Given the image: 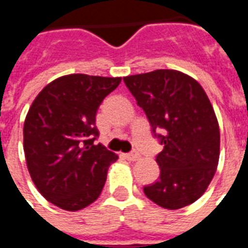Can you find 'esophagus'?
<instances>
[{"label":"esophagus","mask_w":248,"mask_h":248,"mask_svg":"<svg viewBox=\"0 0 248 248\" xmlns=\"http://www.w3.org/2000/svg\"><path fill=\"white\" fill-rule=\"evenodd\" d=\"M124 158L127 159V161H138V158H140V154L138 153H129V154H124Z\"/></svg>","instance_id":"obj_1"}]
</instances>
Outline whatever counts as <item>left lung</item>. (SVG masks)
Masks as SVG:
<instances>
[{
	"mask_svg": "<svg viewBox=\"0 0 248 248\" xmlns=\"http://www.w3.org/2000/svg\"><path fill=\"white\" fill-rule=\"evenodd\" d=\"M124 82L163 145L155 159L159 179L143 192L167 210L191 204L207 190L219 162V124L207 94L192 77L170 69L124 77Z\"/></svg>",
	"mask_w": 248,
	"mask_h": 248,
	"instance_id": "left-lung-1",
	"label": "left lung"
}]
</instances>
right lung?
Listing matches in <instances>:
<instances>
[{
	"label": "right lung",
	"instance_id": "add662e5",
	"mask_svg": "<svg viewBox=\"0 0 248 248\" xmlns=\"http://www.w3.org/2000/svg\"><path fill=\"white\" fill-rule=\"evenodd\" d=\"M121 77L69 74L46 85L24 124V151L31 181L46 201L78 211L97 199L118 155L101 143L95 115Z\"/></svg>",
	"mask_w": 248,
	"mask_h": 248
}]
</instances>
